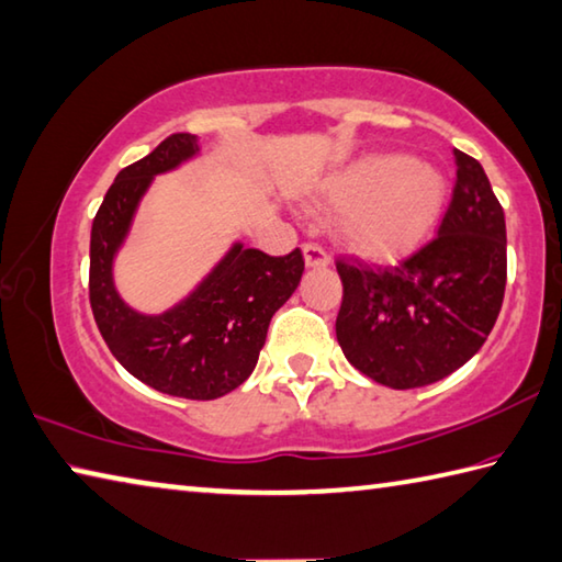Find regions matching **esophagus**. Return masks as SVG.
<instances>
[{"mask_svg": "<svg viewBox=\"0 0 562 562\" xmlns=\"http://www.w3.org/2000/svg\"><path fill=\"white\" fill-rule=\"evenodd\" d=\"M302 250L307 268H324V265H329V252H326L319 243H304Z\"/></svg>", "mask_w": 562, "mask_h": 562, "instance_id": "1", "label": "esophagus"}]
</instances>
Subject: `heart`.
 Wrapping results in <instances>:
<instances>
[{
	"instance_id": "b5f03b06",
	"label": "heart",
	"mask_w": 562,
	"mask_h": 562,
	"mask_svg": "<svg viewBox=\"0 0 562 562\" xmlns=\"http://www.w3.org/2000/svg\"><path fill=\"white\" fill-rule=\"evenodd\" d=\"M447 181L440 169L407 155L359 161L326 189V203L346 213L344 238L366 258L393 260L415 250L440 218Z\"/></svg>"
}]
</instances>
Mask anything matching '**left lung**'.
<instances>
[{"label": "left lung", "mask_w": 562, "mask_h": 562, "mask_svg": "<svg viewBox=\"0 0 562 562\" xmlns=\"http://www.w3.org/2000/svg\"><path fill=\"white\" fill-rule=\"evenodd\" d=\"M457 179L437 236L397 265L336 258L346 359L395 391L430 385L482 349L506 290V221L482 165L454 149Z\"/></svg>", "instance_id": "obj_1"}]
</instances>
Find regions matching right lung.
<instances>
[{"label":"right lung","mask_w":562,"mask_h":562,"mask_svg":"<svg viewBox=\"0 0 562 562\" xmlns=\"http://www.w3.org/2000/svg\"><path fill=\"white\" fill-rule=\"evenodd\" d=\"M196 151V135L177 132L115 177L90 231L88 290L108 349L137 381L167 395L213 401L252 373L272 314L297 290L304 258L300 248L272 258L236 243L175 310L159 316L130 310L112 284V258L155 175L179 167Z\"/></svg>","instance_id":"add662e5"}]
</instances>
